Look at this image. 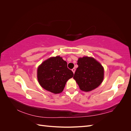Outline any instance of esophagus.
Masks as SVG:
<instances>
[{"label": "esophagus", "instance_id": "1", "mask_svg": "<svg viewBox=\"0 0 131 131\" xmlns=\"http://www.w3.org/2000/svg\"><path fill=\"white\" fill-rule=\"evenodd\" d=\"M72 72H73V73L74 74V73H75V68H73V69H72Z\"/></svg>", "mask_w": 131, "mask_h": 131}]
</instances>
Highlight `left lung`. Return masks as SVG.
<instances>
[{
    "instance_id": "left-lung-1",
    "label": "left lung",
    "mask_w": 131,
    "mask_h": 131,
    "mask_svg": "<svg viewBox=\"0 0 131 131\" xmlns=\"http://www.w3.org/2000/svg\"><path fill=\"white\" fill-rule=\"evenodd\" d=\"M77 64L78 67L73 78L81 91L90 92L102 84L104 79V68L96 59L88 56L80 57Z\"/></svg>"
}]
</instances>
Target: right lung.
<instances>
[{
  "mask_svg": "<svg viewBox=\"0 0 131 131\" xmlns=\"http://www.w3.org/2000/svg\"><path fill=\"white\" fill-rule=\"evenodd\" d=\"M74 74L67 67V63L59 56L50 57L39 65L37 78L39 84L45 90L54 94L61 93L66 82Z\"/></svg>",
  "mask_w": 131,
  "mask_h": 131,
  "instance_id": "1",
  "label": "right lung"
}]
</instances>
